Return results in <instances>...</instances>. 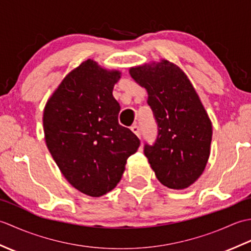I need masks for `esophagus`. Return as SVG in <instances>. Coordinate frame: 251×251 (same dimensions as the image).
Instances as JSON below:
<instances>
[{"mask_svg":"<svg viewBox=\"0 0 251 251\" xmlns=\"http://www.w3.org/2000/svg\"><path fill=\"white\" fill-rule=\"evenodd\" d=\"M131 131L134 132V134L137 136V137H139L140 138V128L139 127H138L137 125H134V126H131Z\"/></svg>","mask_w":251,"mask_h":251,"instance_id":"obj_1","label":"esophagus"}]
</instances>
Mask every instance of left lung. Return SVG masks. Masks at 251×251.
<instances>
[{"mask_svg":"<svg viewBox=\"0 0 251 251\" xmlns=\"http://www.w3.org/2000/svg\"><path fill=\"white\" fill-rule=\"evenodd\" d=\"M146 88L158 135L145 154L156 178L174 190L189 188L201 177L210 155L212 124L193 85L181 69L166 59L129 69Z\"/></svg>","mask_w":251,"mask_h":251,"instance_id":"8db88e82","label":"left lung"}]
</instances>
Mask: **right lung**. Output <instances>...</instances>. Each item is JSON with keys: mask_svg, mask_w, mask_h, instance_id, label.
Listing matches in <instances>:
<instances>
[{"mask_svg": "<svg viewBox=\"0 0 251 251\" xmlns=\"http://www.w3.org/2000/svg\"><path fill=\"white\" fill-rule=\"evenodd\" d=\"M121 75L85 60L58 85L43 112L45 142L57 166L73 188L92 197L115 188L140 146L117 121L121 106L112 93Z\"/></svg>", "mask_w": 251, "mask_h": 251, "instance_id": "right-lung-1", "label": "right lung"}]
</instances>
